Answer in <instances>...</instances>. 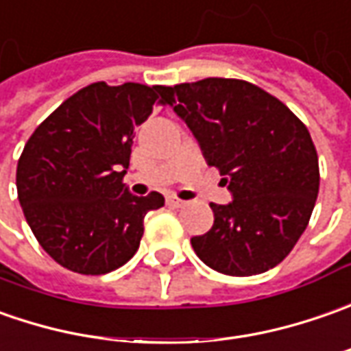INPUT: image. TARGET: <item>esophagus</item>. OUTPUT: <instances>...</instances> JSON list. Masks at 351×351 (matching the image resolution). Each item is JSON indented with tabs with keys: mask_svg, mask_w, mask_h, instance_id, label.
<instances>
[{
	"mask_svg": "<svg viewBox=\"0 0 351 351\" xmlns=\"http://www.w3.org/2000/svg\"><path fill=\"white\" fill-rule=\"evenodd\" d=\"M167 204L171 206V208H182V206H186V202L180 198H175V196H167Z\"/></svg>",
	"mask_w": 351,
	"mask_h": 351,
	"instance_id": "34e87169",
	"label": "esophagus"
}]
</instances>
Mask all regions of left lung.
Masks as SVG:
<instances>
[{
    "label": "left lung",
    "instance_id": "obj_1",
    "mask_svg": "<svg viewBox=\"0 0 351 351\" xmlns=\"http://www.w3.org/2000/svg\"><path fill=\"white\" fill-rule=\"evenodd\" d=\"M233 202L210 204L213 225L192 237L198 258L227 276L278 266L307 229L319 194V157L307 126L282 101L241 79L208 77L159 89Z\"/></svg>",
    "mask_w": 351,
    "mask_h": 351
}]
</instances>
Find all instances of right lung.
I'll return each mask as SVG.
<instances>
[{
  "mask_svg": "<svg viewBox=\"0 0 351 351\" xmlns=\"http://www.w3.org/2000/svg\"><path fill=\"white\" fill-rule=\"evenodd\" d=\"M159 85L104 81L83 87L34 130L17 165V194L40 247L71 272L101 276L136 254L159 192L122 182L134 130L159 101Z\"/></svg>",
  "mask_w": 351,
  "mask_h": 351,
  "instance_id": "right-lung-1",
  "label": "right lung"
}]
</instances>
